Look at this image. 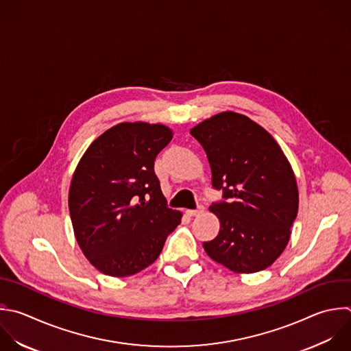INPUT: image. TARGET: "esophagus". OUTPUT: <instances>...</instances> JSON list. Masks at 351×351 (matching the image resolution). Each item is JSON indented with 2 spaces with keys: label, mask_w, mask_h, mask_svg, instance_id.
Masks as SVG:
<instances>
[{
  "label": "esophagus",
  "mask_w": 351,
  "mask_h": 351,
  "mask_svg": "<svg viewBox=\"0 0 351 351\" xmlns=\"http://www.w3.org/2000/svg\"><path fill=\"white\" fill-rule=\"evenodd\" d=\"M204 213V207H197L196 210H188L186 211V215L188 217H197V215H200V214H203Z\"/></svg>",
  "instance_id": "1"
}]
</instances>
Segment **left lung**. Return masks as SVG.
Returning <instances> with one entry per match:
<instances>
[{"instance_id":"left-lung-1","label":"left lung","mask_w":351,"mask_h":351,"mask_svg":"<svg viewBox=\"0 0 351 351\" xmlns=\"http://www.w3.org/2000/svg\"><path fill=\"white\" fill-rule=\"evenodd\" d=\"M191 134L206 151L211 184L228 202L210 206L219 232L207 255L234 273H256L282 254L299 207L293 170L277 141L248 117L225 111Z\"/></svg>"}]
</instances>
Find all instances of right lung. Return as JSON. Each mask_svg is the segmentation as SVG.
<instances>
[{
  "label": "right lung",
  "mask_w": 351,
  "mask_h": 351,
  "mask_svg": "<svg viewBox=\"0 0 351 351\" xmlns=\"http://www.w3.org/2000/svg\"><path fill=\"white\" fill-rule=\"evenodd\" d=\"M162 123L122 122L99 136L73 174L69 208L88 261L112 277L154 263L182 213L167 208L154 173L156 155L171 141Z\"/></svg>",
  "instance_id": "add662e5"
}]
</instances>
